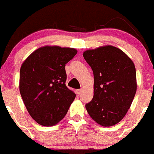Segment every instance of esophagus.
I'll list each match as a JSON object with an SVG mask.
<instances>
[{"mask_svg":"<svg viewBox=\"0 0 154 154\" xmlns=\"http://www.w3.org/2000/svg\"><path fill=\"white\" fill-rule=\"evenodd\" d=\"M81 93H82V90H81V89H77L76 90V94H78V95L81 94Z\"/></svg>","mask_w":154,"mask_h":154,"instance_id":"esophagus-1","label":"esophagus"}]
</instances>
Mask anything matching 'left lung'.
Returning a JSON list of instances; mask_svg holds the SVG:
<instances>
[{"label":"left lung","mask_w":154,"mask_h":154,"mask_svg":"<svg viewBox=\"0 0 154 154\" xmlns=\"http://www.w3.org/2000/svg\"><path fill=\"white\" fill-rule=\"evenodd\" d=\"M83 56L94 77V97L85 105L87 111L101 126L115 125L126 115L136 93L135 65L112 45L88 50Z\"/></svg>","instance_id":"8db88e82"}]
</instances>
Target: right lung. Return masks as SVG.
Returning <instances> with one entry per match:
<instances>
[{
	"instance_id": "obj_1",
	"label": "right lung",
	"mask_w": 154,
	"mask_h": 154,
	"mask_svg": "<svg viewBox=\"0 0 154 154\" xmlns=\"http://www.w3.org/2000/svg\"><path fill=\"white\" fill-rule=\"evenodd\" d=\"M77 54L75 48L44 46L33 51L20 69L19 90L27 112L45 127L61 121L75 94L66 87L65 66Z\"/></svg>"
}]
</instances>
